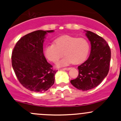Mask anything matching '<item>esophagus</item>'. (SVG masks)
Instances as JSON below:
<instances>
[{
    "label": "esophagus",
    "instance_id": "1",
    "mask_svg": "<svg viewBox=\"0 0 121 121\" xmlns=\"http://www.w3.org/2000/svg\"><path fill=\"white\" fill-rule=\"evenodd\" d=\"M71 69V68H63V70H66V71H68V70Z\"/></svg>",
    "mask_w": 121,
    "mask_h": 121
}]
</instances>
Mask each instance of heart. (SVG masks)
Listing matches in <instances>:
<instances>
[{"mask_svg":"<svg viewBox=\"0 0 121 121\" xmlns=\"http://www.w3.org/2000/svg\"><path fill=\"white\" fill-rule=\"evenodd\" d=\"M89 51L90 45L84 38L63 35L54 41V44L45 46L44 55L48 60L56 63L64 54L66 57L57 64V67H60L72 63L74 64L83 63L86 60Z\"/></svg>","mask_w":121,"mask_h":121,"instance_id":"heart-1","label":"heart"}]
</instances>
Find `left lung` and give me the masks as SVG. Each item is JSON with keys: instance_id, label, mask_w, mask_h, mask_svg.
I'll return each mask as SVG.
<instances>
[{"instance_id": "1", "label": "left lung", "mask_w": 121, "mask_h": 121, "mask_svg": "<svg viewBox=\"0 0 121 121\" xmlns=\"http://www.w3.org/2000/svg\"><path fill=\"white\" fill-rule=\"evenodd\" d=\"M91 42L89 57L78 67L79 75L71 80L74 87L87 91L97 87L106 78L109 71L111 50L107 42L101 37L90 31H85Z\"/></svg>"}]
</instances>
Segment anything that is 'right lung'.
I'll list each match as a JSON object with an SVG mask.
<instances>
[{"label": "right lung", "instance_id": "obj_1", "mask_svg": "<svg viewBox=\"0 0 121 121\" xmlns=\"http://www.w3.org/2000/svg\"><path fill=\"white\" fill-rule=\"evenodd\" d=\"M54 30H37L24 35L16 43L11 63L17 79L27 90L45 92L54 83L57 71L48 63L43 52V43L47 33Z\"/></svg>", "mask_w": 121, "mask_h": 121}]
</instances>
